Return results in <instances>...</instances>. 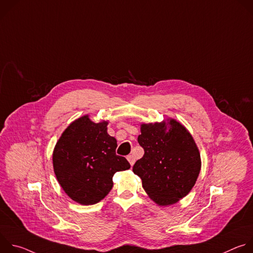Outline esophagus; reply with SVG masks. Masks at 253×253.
I'll return each mask as SVG.
<instances>
[{"mask_svg":"<svg viewBox=\"0 0 253 253\" xmlns=\"http://www.w3.org/2000/svg\"><path fill=\"white\" fill-rule=\"evenodd\" d=\"M127 160L129 161V163H130L131 166L135 163V158H134L133 155H128V156H127Z\"/></svg>","mask_w":253,"mask_h":253,"instance_id":"obj_1","label":"esophagus"}]
</instances>
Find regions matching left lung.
I'll return each mask as SVG.
<instances>
[{
  "instance_id": "left-lung-1",
  "label": "left lung",
  "mask_w": 253,
  "mask_h": 253,
  "mask_svg": "<svg viewBox=\"0 0 253 253\" xmlns=\"http://www.w3.org/2000/svg\"><path fill=\"white\" fill-rule=\"evenodd\" d=\"M138 143L144 155L133 166L149 197L167 206L185 197L201 169L200 153L189 131L175 119L141 124Z\"/></svg>"
}]
</instances>
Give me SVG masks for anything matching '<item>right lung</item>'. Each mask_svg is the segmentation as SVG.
<instances>
[{"mask_svg":"<svg viewBox=\"0 0 253 253\" xmlns=\"http://www.w3.org/2000/svg\"><path fill=\"white\" fill-rule=\"evenodd\" d=\"M107 125L82 116L66 128L53 151L59 184L82 205L101 201L113 187V175L130 168L126 158L116 154L117 140L107 133Z\"/></svg>","mask_w":253,"mask_h":253,"instance_id":"add662e5","label":"right lung"}]
</instances>
